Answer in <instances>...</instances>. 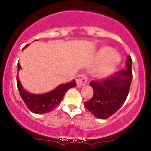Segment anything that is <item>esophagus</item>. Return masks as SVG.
<instances>
[{
  "label": "esophagus",
  "mask_w": 151,
  "mask_h": 151,
  "mask_svg": "<svg viewBox=\"0 0 151 151\" xmlns=\"http://www.w3.org/2000/svg\"><path fill=\"white\" fill-rule=\"evenodd\" d=\"M87 77L85 74H80L76 77V84L78 88H81L87 83Z\"/></svg>",
  "instance_id": "34e87169"
}]
</instances>
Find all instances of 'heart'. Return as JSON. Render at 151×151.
Wrapping results in <instances>:
<instances>
[{"instance_id":"1","label":"heart","mask_w":151,"mask_h":151,"mask_svg":"<svg viewBox=\"0 0 151 151\" xmlns=\"http://www.w3.org/2000/svg\"><path fill=\"white\" fill-rule=\"evenodd\" d=\"M95 62L101 63L95 70V76L100 79L110 77L121 62V55L110 47H102L95 54Z\"/></svg>"}]
</instances>
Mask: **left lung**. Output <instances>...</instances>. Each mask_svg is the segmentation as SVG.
Instances as JSON below:
<instances>
[{
  "instance_id": "left-lung-1",
  "label": "left lung",
  "mask_w": 151,
  "mask_h": 151,
  "mask_svg": "<svg viewBox=\"0 0 151 151\" xmlns=\"http://www.w3.org/2000/svg\"><path fill=\"white\" fill-rule=\"evenodd\" d=\"M126 68L117 74L103 81H92L90 85L94 95L85 106L95 117L101 119L113 115L123 105L129 94L132 81V60L130 56L126 60Z\"/></svg>"
}]
</instances>
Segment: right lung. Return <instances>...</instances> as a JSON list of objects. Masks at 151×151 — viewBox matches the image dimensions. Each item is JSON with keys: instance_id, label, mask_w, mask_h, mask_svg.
I'll return each mask as SVG.
<instances>
[{"instance_id": "1", "label": "right lung", "mask_w": 151, "mask_h": 151, "mask_svg": "<svg viewBox=\"0 0 151 151\" xmlns=\"http://www.w3.org/2000/svg\"><path fill=\"white\" fill-rule=\"evenodd\" d=\"M28 45H26V47ZM17 66H18L19 73L21 69L19 63H18ZM17 88L19 91V94L27 107L30 111L34 113H38V114L49 113L54 110L63 101V96L66 94V92L71 88L76 87L75 80H73L72 82H68V83L61 84L58 85L55 89L45 94H32L23 88L20 81L19 79L18 75L17 76Z\"/></svg>"}]
</instances>
